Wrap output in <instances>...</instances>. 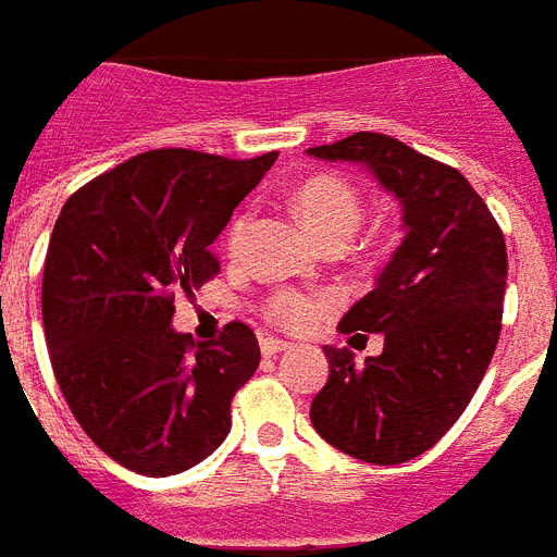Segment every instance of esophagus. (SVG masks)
I'll use <instances>...</instances> for the list:
<instances>
[{
  "label": "esophagus",
  "instance_id": "34e87169",
  "mask_svg": "<svg viewBox=\"0 0 557 557\" xmlns=\"http://www.w3.org/2000/svg\"><path fill=\"white\" fill-rule=\"evenodd\" d=\"M288 346H292V343H286V341H277V337H263V341H260V351H263L265 357H271V355H280V351H286Z\"/></svg>",
  "mask_w": 557,
  "mask_h": 557
}]
</instances>
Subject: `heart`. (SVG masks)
<instances>
[{"instance_id":"obj_1","label":"heart","mask_w":557,"mask_h":557,"mask_svg":"<svg viewBox=\"0 0 557 557\" xmlns=\"http://www.w3.org/2000/svg\"><path fill=\"white\" fill-rule=\"evenodd\" d=\"M292 208L323 246L337 243V239L349 243V237L363 220V200H360L355 185L341 174H314L302 180L292 194ZM246 228L248 214L234 216L228 232H225L228 251H237L243 246ZM320 314H323V302L294 292H280L265 302V318L280 329H288V332L309 329V325L318 323Z\"/></svg>"}]
</instances>
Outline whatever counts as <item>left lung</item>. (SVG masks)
<instances>
[{"instance_id":"8db88e82","label":"left lung","mask_w":557,"mask_h":557,"mask_svg":"<svg viewBox=\"0 0 557 557\" xmlns=\"http://www.w3.org/2000/svg\"><path fill=\"white\" fill-rule=\"evenodd\" d=\"M320 160L363 162L404 206L406 237L377 286L341 320L343 334L381 332L383 351L357 363L323 346L329 381L311 400L325 443L366 463H406L463 414L500 337L506 239L458 169L386 134L357 131L309 148Z\"/></svg>"}]
</instances>
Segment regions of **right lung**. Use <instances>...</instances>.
Listing matches in <instances>:
<instances>
[{
  "label": "right lung",
  "instance_id": "1",
  "mask_svg": "<svg viewBox=\"0 0 557 557\" xmlns=\"http://www.w3.org/2000/svg\"><path fill=\"white\" fill-rule=\"evenodd\" d=\"M274 160L160 148L62 206L42 274L53 377L85 435L131 472H185L232 429L234 395L260 366L255 332L232 320L194 346L171 318L176 294L220 271L211 243Z\"/></svg>",
  "mask_w": 557,
  "mask_h": 557
}]
</instances>
